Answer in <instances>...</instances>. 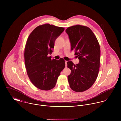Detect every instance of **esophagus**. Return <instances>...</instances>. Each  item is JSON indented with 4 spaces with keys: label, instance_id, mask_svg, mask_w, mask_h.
<instances>
[{
    "label": "esophagus",
    "instance_id": "1",
    "mask_svg": "<svg viewBox=\"0 0 121 121\" xmlns=\"http://www.w3.org/2000/svg\"><path fill=\"white\" fill-rule=\"evenodd\" d=\"M65 67H67V61H66V60H65Z\"/></svg>",
    "mask_w": 121,
    "mask_h": 121
}]
</instances>
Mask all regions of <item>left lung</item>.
<instances>
[{
  "label": "left lung",
  "mask_w": 121,
  "mask_h": 121,
  "mask_svg": "<svg viewBox=\"0 0 121 121\" xmlns=\"http://www.w3.org/2000/svg\"><path fill=\"white\" fill-rule=\"evenodd\" d=\"M66 32L69 35L71 50L79 60L76 65L67 62L71 73L68 76L71 88L77 92H83L92 86L97 77L100 60V47L92 30L86 26H73Z\"/></svg>",
  "instance_id": "left-lung-1"
}]
</instances>
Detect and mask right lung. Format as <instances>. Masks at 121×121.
Instances as JSON below:
<instances>
[{
	"label": "right lung",
	"instance_id": "obj_1",
	"mask_svg": "<svg viewBox=\"0 0 121 121\" xmlns=\"http://www.w3.org/2000/svg\"><path fill=\"white\" fill-rule=\"evenodd\" d=\"M64 31L63 27L46 24L36 27L28 38L24 52L26 68L32 83L40 89L53 88L65 68L62 58L57 60L48 56L55 40Z\"/></svg>",
	"mask_w": 121,
	"mask_h": 121
}]
</instances>
